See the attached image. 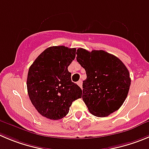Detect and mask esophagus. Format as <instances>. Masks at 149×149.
I'll return each instance as SVG.
<instances>
[{
    "label": "esophagus",
    "mask_w": 149,
    "mask_h": 149,
    "mask_svg": "<svg viewBox=\"0 0 149 149\" xmlns=\"http://www.w3.org/2000/svg\"><path fill=\"white\" fill-rule=\"evenodd\" d=\"M77 84L81 88V87H82V81H81V80H79L77 82Z\"/></svg>",
    "instance_id": "obj_1"
}]
</instances>
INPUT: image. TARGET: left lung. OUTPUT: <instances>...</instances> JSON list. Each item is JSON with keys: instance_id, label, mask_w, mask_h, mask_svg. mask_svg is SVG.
<instances>
[{"instance_id": "1", "label": "left lung", "mask_w": 149, "mask_h": 149, "mask_svg": "<svg viewBox=\"0 0 149 149\" xmlns=\"http://www.w3.org/2000/svg\"><path fill=\"white\" fill-rule=\"evenodd\" d=\"M76 60L86 71L82 99L91 114L107 117L122 106L131 79L124 64L106 51L79 48Z\"/></svg>"}]
</instances>
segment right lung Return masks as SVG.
<instances>
[{"mask_svg": "<svg viewBox=\"0 0 149 149\" xmlns=\"http://www.w3.org/2000/svg\"><path fill=\"white\" fill-rule=\"evenodd\" d=\"M76 51L63 45L49 47L29 68L28 94L37 112L45 118H63L73 101L81 98L82 90L72 82L71 73L68 70Z\"/></svg>", "mask_w": 149, "mask_h": 149, "instance_id": "1", "label": "right lung"}]
</instances>
